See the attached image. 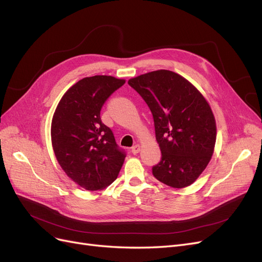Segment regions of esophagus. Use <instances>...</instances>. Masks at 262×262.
Here are the masks:
<instances>
[{"instance_id": "1", "label": "esophagus", "mask_w": 262, "mask_h": 262, "mask_svg": "<svg viewBox=\"0 0 262 262\" xmlns=\"http://www.w3.org/2000/svg\"><path fill=\"white\" fill-rule=\"evenodd\" d=\"M130 152H132L134 155L138 154V153L140 152V145H139V144H136V145H134V146L132 147V149H130Z\"/></svg>"}]
</instances>
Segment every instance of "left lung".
I'll use <instances>...</instances> for the list:
<instances>
[{"mask_svg": "<svg viewBox=\"0 0 262 262\" xmlns=\"http://www.w3.org/2000/svg\"><path fill=\"white\" fill-rule=\"evenodd\" d=\"M153 115L161 159L154 177L173 188L194 183L211 159L216 127L210 106L180 74L158 70L128 80Z\"/></svg>", "mask_w": 262, "mask_h": 262, "instance_id": "left-lung-1", "label": "left lung"}]
</instances>
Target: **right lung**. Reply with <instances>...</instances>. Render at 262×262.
<instances>
[{
	"label": "right lung",
	"mask_w": 262,
	"mask_h": 262,
	"mask_svg": "<svg viewBox=\"0 0 262 262\" xmlns=\"http://www.w3.org/2000/svg\"><path fill=\"white\" fill-rule=\"evenodd\" d=\"M124 84L107 75L82 78L63 94L53 116L55 156L66 174L86 190L112 184L126 157L100 116L109 96Z\"/></svg>",
	"instance_id": "add662e5"
}]
</instances>
